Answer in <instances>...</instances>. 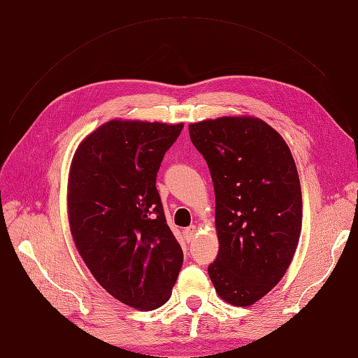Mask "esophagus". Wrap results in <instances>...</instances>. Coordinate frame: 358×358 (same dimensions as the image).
<instances>
[{
	"instance_id": "34e87169",
	"label": "esophagus",
	"mask_w": 358,
	"mask_h": 358,
	"mask_svg": "<svg viewBox=\"0 0 358 358\" xmlns=\"http://www.w3.org/2000/svg\"><path fill=\"white\" fill-rule=\"evenodd\" d=\"M196 231H197V227L191 225V227H188V229L183 230V236H185V239L188 242H191L194 239V236H196Z\"/></svg>"
}]
</instances>
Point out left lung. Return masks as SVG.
<instances>
[{"mask_svg":"<svg viewBox=\"0 0 358 358\" xmlns=\"http://www.w3.org/2000/svg\"><path fill=\"white\" fill-rule=\"evenodd\" d=\"M192 145L210 170L220 251L208 267L218 296L233 306L264 297L294 257L301 231L296 162L280 134L252 116L189 124Z\"/></svg>","mask_w":358,"mask_h":358,"instance_id":"obj_1","label":"left lung"}]
</instances>
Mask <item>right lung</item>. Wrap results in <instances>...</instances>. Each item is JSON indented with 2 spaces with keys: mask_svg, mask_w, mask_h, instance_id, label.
Wrapping results in <instances>:
<instances>
[{
  "mask_svg": "<svg viewBox=\"0 0 358 358\" xmlns=\"http://www.w3.org/2000/svg\"><path fill=\"white\" fill-rule=\"evenodd\" d=\"M183 124L113 119L76 149L69 176V221L92 276L125 305L154 310L171 296L183 263L155 187Z\"/></svg>",
  "mask_w": 358,
  "mask_h": 358,
  "instance_id": "obj_1",
  "label": "right lung"
}]
</instances>
